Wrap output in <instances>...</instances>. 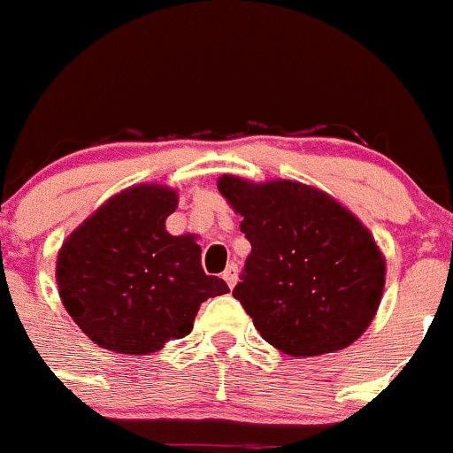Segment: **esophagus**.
Here are the masks:
<instances>
[{
    "label": "esophagus",
    "mask_w": 453,
    "mask_h": 453,
    "mask_svg": "<svg viewBox=\"0 0 453 453\" xmlns=\"http://www.w3.org/2000/svg\"><path fill=\"white\" fill-rule=\"evenodd\" d=\"M222 280L226 281L228 288H233V286L237 284V266H235V264H228L226 271L222 273Z\"/></svg>",
    "instance_id": "1"
}]
</instances>
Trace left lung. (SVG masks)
I'll list each match as a JSON object with an SVG mask.
<instances>
[{
  "label": "left lung",
  "mask_w": 453,
  "mask_h": 453,
  "mask_svg": "<svg viewBox=\"0 0 453 453\" xmlns=\"http://www.w3.org/2000/svg\"><path fill=\"white\" fill-rule=\"evenodd\" d=\"M218 189L250 242L233 297L257 333L290 357L355 343L377 315L385 286V257L359 218L295 180L225 173Z\"/></svg>",
  "instance_id": "obj_1"
}]
</instances>
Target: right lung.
I'll list each match as a JSON object with an SVG mask.
<instances>
[{
	"instance_id": "add662e5",
	"label": "right lung",
	"mask_w": 453,
	"mask_h": 453,
	"mask_svg": "<svg viewBox=\"0 0 453 453\" xmlns=\"http://www.w3.org/2000/svg\"><path fill=\"white\" fill-rule=\"evenodd\" d=\"M176 207L172 187H129L101 204L61 246V302L105 350H160L191 333L200 303L228 293L225 280L204 275L196 235L167 233L165 220Z\"/></svg>"
}]
</instances>
